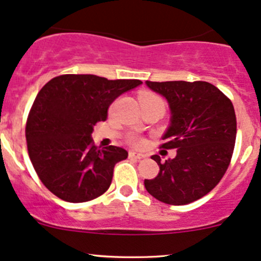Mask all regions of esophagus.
<instances>
[{
	"label": "esophagus",
	"mask_w": 261,
	"mask_h": 261,
	"mask_svg": "<svg viewBox=\"0 0 261 261\" xmlns=\"http://www.w3.org/2000/svg\"><path fill=\"white\" fill-rule=\"evenodd\" d=\"M128 157L134 158V160H142V158H145L146 155L142 154V153H140V152L130 151V152H128Z\"/></svg>",
	"instance_id": "34e87169"
}]
</instances>
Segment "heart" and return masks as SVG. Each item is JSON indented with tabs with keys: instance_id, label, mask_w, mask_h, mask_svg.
Segmentation results:
<instances>
[{
	"instance_id": "1",
	"label": "heart",
	"mask_w": 261,
	"mask_h": 261,
	"mask_svg": "<svg viewBox=\"0 0 261 261\" xmlns=\"http://www.w3.org/2000/svg\"><path fill=\"white\" fill-rule=\"evenodd\" d=\"M140 103L141 106H143V104L151 103H163V100L158 95L152 94V93H143V94L140 95ZM128 142L134 146H142L145 143V140L142 137L137 136V135H130L128 136Z\"/></svg>"
}]
</instances>
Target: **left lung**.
<instances>
[{"mask_svg": "<svg viewBox=\"0 0 261 261\" xmlns=\"http://www.w3.org/2000/svg\"><path fill=\"white\" fill-rule=\"evenodd\" d=\"M152 91L168 101L172 118L161 148L176 149L173 160L161 162L154 179H145L146 190L168 205H187L208 194L228 169L234 149V108L217 87L203 81L151 82Z\"/></svg>", "mask_w": 261, "mask_h": 261, "instance_id": "8db88e82", "label": "left lung"}]
</instances>
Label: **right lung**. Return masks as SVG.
I'll use <instances>...</instances> for the list:
<instances>
[{"mask_svg": "<svg viewBox=\"0 0 261 261\" xmlns=\"http://www.w3.org/2000/svg\"><path fill=\"white\" fill-rule=\"evenodd\" d=\"M140 80H108L95 74H61L38 93L28 114V154L41 182L67 202L97 199L112 184L114 167L127 158L116 146L97 147L93 126L104 121L119 95Z\"/></svg>", "mask_w": 261, "mask_h": 261, "instance_id": "right-lung-1", "label": "right lung"}]
</instances>
